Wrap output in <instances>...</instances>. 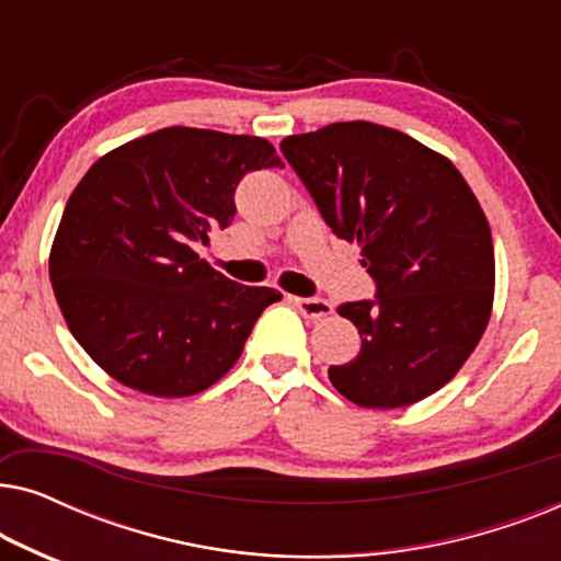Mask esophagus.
<instances>
[{
	"instance_id": "obj_1",
	"label": "esophagus",
	"mask_w": 561,
	"mask_h": 561,
	"mask_svg": "<svg viewBox=\"0 0 561 561\" xmlns=\"http://www.w3.org/2000/svg\"><path fill=\"white\" fill-rule=\"evenodd\" d=\"M294 301V306L298 311H301L304 319L309 321H317L321 317H329L332 313V304L327 301V298L321 296H309V298H290Z\"/></svg>"
}]
</instances>
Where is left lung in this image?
<instances>
[{
  "label": "left lung",
  "instance_id": "1",
  "mask_svg": "<svg viewBox=\"0 0 561 561\" xmlns=\"http://www.w3.org/2000/svg\"><path fill=\"white\" fill-rule=\"evenodd\" d=\"M336 237L357 240L375 298L336 306L359 355L329 380L365 409H401L455 378L493 309V237L472 188L439 152L373 122L280 142Z\"/></svg>",
  "mask_w": 561,
  "mask_h": 561
}]
</instances>
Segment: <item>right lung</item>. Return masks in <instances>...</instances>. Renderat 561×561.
<instances>
[{
    "label": "right lung",
    "mask_w": 561,
    "mask_h": 561,
    "mask_svg": "<svg viewBox=\"0 0 561 561\" xmlns=\"http://www.w3.org/2000/svg\"><path fill=\"white\" fill-rule=\"evenodd\" d=\"M280 165L263 137L165 127L106 152L68 198L50 283L76 342L122 386L183 398L214 386L280 294L242 286L191 244L234 219L242 175Z\"/></svg>",
    "instance_id": "right-lung-1"
}]
</instances>
